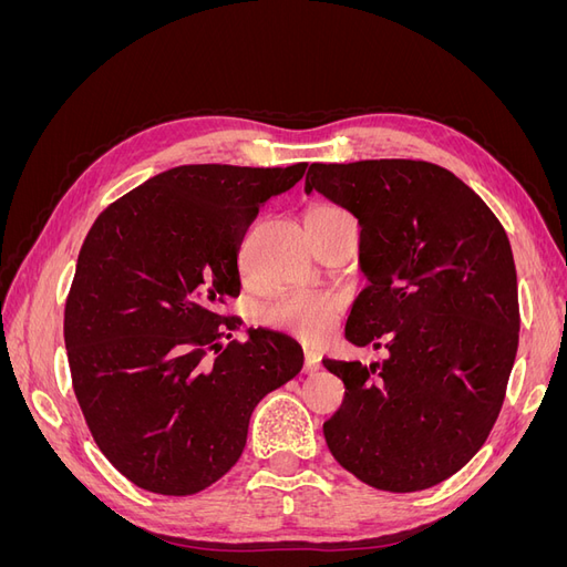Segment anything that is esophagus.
I'll return each mask as SVG.
<instances>
[{"mask_svg":"<svg viewBox=\"0 0 567 567\" xmlns=\"http://www.w3.org/2000/svg\"><path fill=\"white\" fill-rule=\"evenodd\" d=\"M321 369V357L315 350H305V364L302 371L305 373H317Z\"/></svg>","mask_w":567,"mask_h":567,"instance_id":"esophagus-1","label":"esophagus"}]
</instances>
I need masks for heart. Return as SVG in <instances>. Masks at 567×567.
Returning <instances> with one entry per match:
<instances>
[{
    "label": "heart",
    "instance_id": "obj_1",
    "mask_svg": "<svg viewBox=\"0 0 567 567\" xmlns=\"http://www.w3.org/2000/svg\"><path fill=\"white\" fill-rule=\"evenodd\" d=\"M346 213L333 205H319L310 215ZM342 312V298L333 290H290L265 307L269 329L296 336L300 340H319Z\"/></svg>",
    "mask_w": 567,
    "mask_h": 567
}]
</instances>
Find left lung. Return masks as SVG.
<instances>
[{
  "label": "left lung",
  "instance_id": "8db88e82",
  "mask_svg": "<svg viewBox=\"0 0 567 567\" xmlns=\"http://www.w3.org/2000/svg\"><path fill=\"white\" fill-rule=\"evenodd\" d=\"M312 188L362 225L369 286L346 336L388 350L371 367L323 359L346 383L323 423L326 444L375 489H427L483 447L506 398L520 331L508 236L487 203L435 163H312Z\"/></svg>",
  "mask_w": 567,
  "mask_h": 567
}]
</instances>
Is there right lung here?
Returning <instances> with one entry per match:
<instances>
[{"label":"right lung","mask_w":567,"mask_h":567,"mask_svg":"<svg viewBox=\"0 0 567 567\" xmlns=\"http://www.w3.org/2000/svg\"><path fill=\"white\" fill-rule=\"evenodd\" d=\"M288 167L179 165L96 217L65 300L78 404L99 450L136 487L196 494L241 456L252 409L296 379L302 350L274 331L231 338L241 319L238 248Z\"/></svg>","instance_id":"obj_1"}]
</instances>
